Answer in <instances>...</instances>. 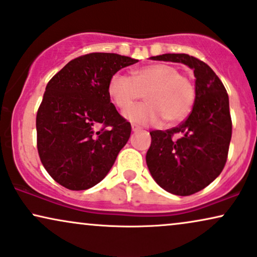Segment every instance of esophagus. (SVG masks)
Masks as SVG:
<instances>
[{"label": "esophagus", "instance_id": "esophagus-1", "mask_svg": "<svg viewBox=\"0 0 257 257\" xmlns=\"http://www.w3.org/2000/svg\"><path fill=\"white\" fill-rule=\"evenodd\" d=\"M132 131L134 132H137V131H141V127L137 125H132Z\"/></svg>", "mask_w": 257, "mask_h": 257}]
</instances>
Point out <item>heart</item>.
I'll return each mask as SVG.
<instances>
[{
	"label": "heart",
	"mask_w": 257,
	"mask_h": 257,
	"mask_svg": "<svg viewBox=\"0 0 257 257\" xmlns=\"http://www.w3.org/2000/svg\"><path fill=\"white\" fill-rule=\"evenodd\" d=\"M108 94L120 109H126L144 97L147 102L136 104L125 112V118L137 125L181 121L191 112L195 87L176 66L153 64L137 69L132 77L115 74L110 77Z\"/></svg>",
	"instance_id": "b5f03b06"
}]
</instances>
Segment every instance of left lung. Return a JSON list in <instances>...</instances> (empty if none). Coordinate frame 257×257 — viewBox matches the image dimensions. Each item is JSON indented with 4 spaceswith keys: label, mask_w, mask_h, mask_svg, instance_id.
<instances>
[{
    "label": "left lung",
    "mask_w": 257,
    "mask_h": 257,
    "mask_svg": "<svg viewBox=\"0 0 257 257\" xmlns=\"http://www.w3.org/2000/svg\"><path fill=\"white\" fill-rule=\"evenodd\" d=\"M154 61L182 63L194 71L195 100L185 121L167 131H151L147 164L164 191L191 195L219 176L232 134L229 96L206 63L186 53H166Z\"/></svg>",
    "instance_id": "obj_1"
}]
</instances>
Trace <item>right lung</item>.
Here are the masks:
<instances>
[{
    "instance_id": "1",
    "label": "right lung",
    "mask_w": 257,
    "mask_h": 257,
    "mask_svg": "<svg viewBox=\"0 0 257 257\" xmlns=\"http://www.w3.org/2000/svg\"><path fill=\"white\" fill-rule=\"evenodd\" d=\"M137 62L116 53H89L72 59L47 83L37 113V147L44 168L59 185L84 191L113 167L131 123L110 102L108 83L120 69Z\"/></svg>"
}]
</instances>
